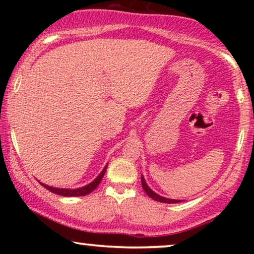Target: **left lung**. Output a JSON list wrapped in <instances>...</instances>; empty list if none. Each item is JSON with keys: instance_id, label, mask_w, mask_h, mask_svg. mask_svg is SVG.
Instances as JSON below:
<instances>
[{"instance_id": "obj_1", "label": "left lung", "mask_w": 254, "mask_h": 254, "mask_svg": "<svg viewBox=\"0 0 254 254\" xmlns=\"http://www.w3.org/2000/svg\"><path fill=\"white\" fill-rule=\"evenodd\" d=\"M141 183H142V187H143L144 192L148 194L149 197H151V199H154L155 201H158V202H163V203H177V202H182V200H175V199H168V197H164V196H161L159 194L155 193L154 190H152L150 187L147 185V183H145V179L143 176H141Z\"/></svg>"}]
</instances>
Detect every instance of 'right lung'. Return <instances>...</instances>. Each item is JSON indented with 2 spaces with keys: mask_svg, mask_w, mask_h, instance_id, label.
Segmentation results:
<instances>
[{
  "mask_svg": "<svg viewBox=\"0 0 254 254\" xmlns=\"http://www.w3.org/2000/svg\"><path fill=\"white\" fill-rule=\"evenodd\" d=\"M106 168H107V164L105 165V168L103 169V171L99 173L98 177L95 180H92L91 183L88 184V185L83 186V187H78V189H59V187H53V186H48L46 184H43L40 183L41 185H43L45 189L51 190L52 193H55V194H59V195H62V196H83V195H88L92 192L93 190L96 189L97 186L100 184V180L103 179L104 175H105V171H106Z\"/></svg>",
  "mask_w": 254,
  "mask_h": 254,
  "instance_id": "right-lung-1",
  "label": "right lung"
}]
</instances>
